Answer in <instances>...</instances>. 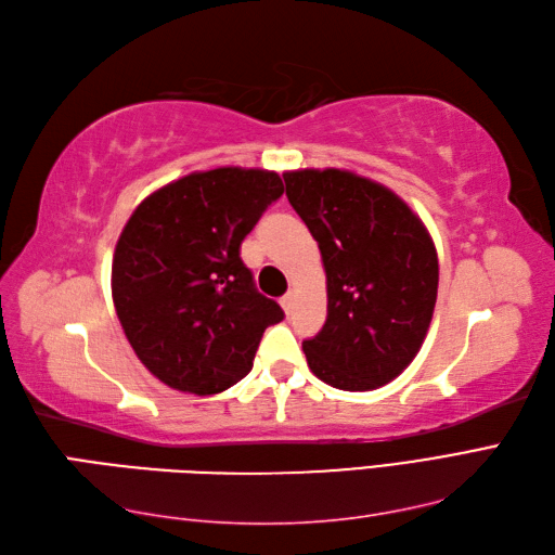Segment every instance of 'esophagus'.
I'll list each match as a JSON object with an SVG mask.
<instances>
[{"label": "esophagus", "mask_w": 555, "mask_h": 555, "mask_svg": "<svg viewBox=\"0 0 555 555\" xmlns=\"http://www.w3.org/2000/svg\"><path fill=\"white\" fill-rule=\"evenodd\" d=\"M280 306H282V310H285V313L289 315V313H292V306H294V294H292V292H287L285 296H282V299H280Z\"/></svg>", "instance_id": "1"}]
</instances>
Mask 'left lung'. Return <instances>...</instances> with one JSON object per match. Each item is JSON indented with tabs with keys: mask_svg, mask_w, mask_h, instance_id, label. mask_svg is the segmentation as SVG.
<instances>
[{
	"mask_svg": "<svg viewBox=\"0 0 555 555\" xmlns=\"http://www.w3.org/2000/svg\"><path fill=\"white\" fill-rule=\"evenodd\" d=\"M282 179L327 275V320L304 341L310 372L339 390L386 386L414 360L434 318V240L408 202L364 176L299 169Z\"/></svg>",
	"mask_w": 555,
	"mask_h": 555,
	"instance_id": "left-lung-1",
	"label": "left lung"
}]
</instances>
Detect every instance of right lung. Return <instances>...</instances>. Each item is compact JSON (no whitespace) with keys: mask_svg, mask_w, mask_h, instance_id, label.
<instances>
[{"mask_svg":"<svg viewBox=\"0 0 555 555\" xmlns=\"http://www.w3.org/2000/svg\"><path fill=\"white\" fill-rule=\"evenodd\" d=\"M285 193L275 171L221 167L159 188L133 209L113 256V301L133 353L162 384L214 396L249 374L285 318L256 292L240 245Z\"/></svg>","mask_w":555,"mask_h":555,"instance_id":"1","label":"right lung"}]
</instances>
